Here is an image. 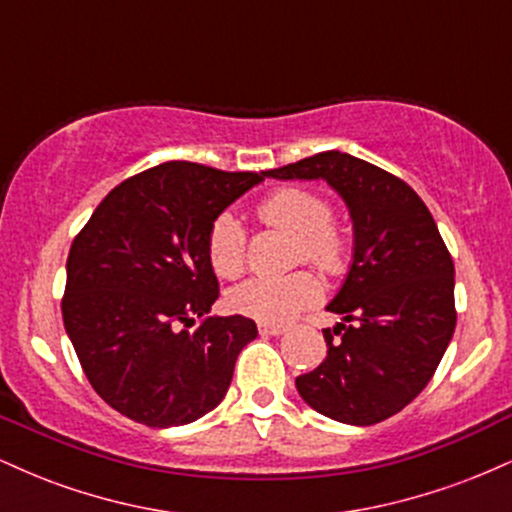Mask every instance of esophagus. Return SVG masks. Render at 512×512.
<instances>
[{
  "label": "esophagus",
  "instance_id": "esophagus-1",
  "mask_svg": "<svg viewBox=\"0 0 512 512\" xmlns=\"http://www.w3.org/2000/svg\"><path fill=\"white\" fill-rule=\"evenodd\" d=\"M260 334H264V337H279V334L286 332L284 325H274V322H260Z\"/></svg>",
  "mask_w": 512,
  "mask_h": 512
}]
</instances>
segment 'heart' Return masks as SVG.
<instances>
[{
  "instance_id": "heart-1",
  "label": "heart",
  "mask_w": 512,
  "mask_h": 512,
  "mask_svg": "<svg viewBox=\"0 0 512 512\" xmlns=\"http://www.w3.org/2000/svg\"><path fill=\"white\" fill-rule=\"evenodd\" d=\"M257 219L296 238V260L310 262L325 272H339L346 262V238L332 226V207L325 197L305 187H281L262 199ZM211 269L223 279L245 272V231L231 214L211 223L207 236ZM322 284L315 274L255 276L231 291L233 310L260 322H286L303 308L320 301Z\"/></svg>"
}]
</instances>
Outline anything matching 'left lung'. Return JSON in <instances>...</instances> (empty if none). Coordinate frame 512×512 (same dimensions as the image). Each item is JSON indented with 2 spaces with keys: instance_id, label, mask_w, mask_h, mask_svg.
<instances>
[{
  "instance_id": "8db88e82",
  "label": "left lung",
  "mask_w": 512,
  "mask_h": 512,
  "mask_svg": "<svg viewBox=\"0 0 512 512\" xmlns=\"http://www.w3.org/2000/svg\"><path fill=\"white\" fill-rule=\"evenodd\" d=\"M264 178L325 180L354 223L349 272L327 305L342 322L322 330L327 358L298 375V395L342 424L390 419L433 378L457 322L455 267L431 211L407 182L342 151Z\"/></svg>"
}]
</instances>
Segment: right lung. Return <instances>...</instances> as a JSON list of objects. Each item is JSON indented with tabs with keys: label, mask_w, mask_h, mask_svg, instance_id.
<instances>
[{
	"label": "right lung",
	"mask_w": 512,
	"mask_h": 512,
	"mask_svg": "<svg viewBox=\"0 0 512 512\" xmlns=\"http://www.w3.org/2000/svg\"><path fill=\"white\" fill-rule=\"evenodd\" d=\"M262 180L161 163L120 182L74 238L64 330L88 383L127 419L185 426L226 397L257 325L243 315L207 317L219 298L207 236L223 209Z\"/></svg>",
	"instance_id": "obj_1"
}]
</instances>
